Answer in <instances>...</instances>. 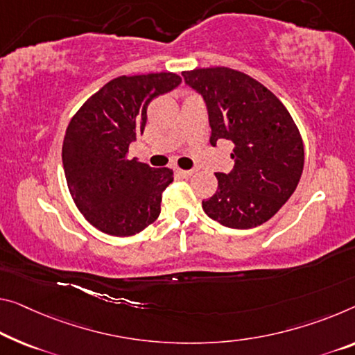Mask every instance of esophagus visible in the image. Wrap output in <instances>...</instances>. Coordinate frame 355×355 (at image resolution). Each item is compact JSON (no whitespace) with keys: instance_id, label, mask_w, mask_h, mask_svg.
Masks as SVG:
<instances>
[{"instance_id":"obj_1","label":"esophagus","mask_w":355,"mask_h":355,"mask_svg":"<svg viewBox=\"0 0 355 355\" xmlns=\"http://www.w3.org/2000/svg\"><path fill=\"white\" fill-rule=\"evenodd\" d=\"M176 174L182 179H189L193 174V171L192 170H176Z\"/></svg>"}]
</instances>
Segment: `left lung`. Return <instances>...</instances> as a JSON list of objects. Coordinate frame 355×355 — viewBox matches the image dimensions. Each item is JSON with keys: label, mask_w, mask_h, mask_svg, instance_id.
Masks as SVG:
<instances>
[{"label": "left lung", "mask_w": 355, "mask_h": 355, "mask_svg": "<svg viewBox=\"0 0 355 355\" xmlns=\"http://www.w3.org/2000/svg\"><path fill=\"white\" fill-rule=\"evenodd\" d=\"M203 96L211 144H234L230 173H216L217 192L203 200L211 219L248 230L270 220L295 192L304 149L295 122L276 95L250 76L225 67L182 73Z\"/></svg>", "instance_id": "8db88e82"}]
</instances>
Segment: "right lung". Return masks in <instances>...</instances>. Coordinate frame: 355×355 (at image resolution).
<instances>
[{"mask_svg": "<svg viewBox=\"0 0 355 355\" xmlns=\"http://www.w3.org/2000/svg\"><path fill=\"white\" fill-rule=\"evenodd\" d=\"M174 73L121 76L87 100L67 128L62 160L76 206L92 225L112 236H132L160 214L170 168L130 160L143 135L147 106L181 84Z\"/></svg>", "mask_w": 355, "mask_h": 355, "instance_id": "right-lung-1", "label": "right lung"}]
</instances>
